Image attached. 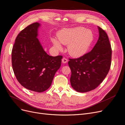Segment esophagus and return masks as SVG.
I'll return each mask as SVG.
<instances>
[{
  "label": "esophagus",
  "mask_w": 125,
  "mask_h": 125,
  "mask_svg": "<svg viewBox=\"0 0 125 125\" xmlns=\"http://www.w3.org/2000/svg\"><path fill=\"white\" fill-rule=\"evenodd\" d=\"M68 62V60L65 58H63L62 59V62L63 63H66Z\"/></svg>",
  "instance_id": "34e87169"
}]
</instances>
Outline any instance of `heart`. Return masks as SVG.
<instances>
[{
	"label": "heart",
	"mask_w": 125,
	"mask_h": 125,
	"mask_svg": "<svg viewBox=\"0 0 125 125\" xmlns=\"http://www.w3.org/2000/svg\"><path fill=\"white\" fill-rule=\"evenodd\" d=\"M58 39L51 38L54 47L59 50L62 49L61 43L67 46L68 53L72 57L79 58L83 56L88 52L94 41V34L90 30L83 27L64 29L58 34Z\"/></svg>",
	"instance_id": "1"
}]
</instances>
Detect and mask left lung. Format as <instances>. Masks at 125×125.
Returning a JSON list of instances; mask_svg holds the SVG:
<instances>
[{
  "label": "left lung",
  "instance_id": "obj_1",
  "mask_svg": "<svg viewBox=\"0 0 125 125\" xmlns=\"http://www.w3.org/2000/svg\"><path fill=\"white\" fill-rule=\"evenodd\" d=\"M99 38L90 52L68 62L72 74L71 84L81 93L96 89L107 76L111 62L112 49L106 32L98 27Z\"/></svg>",
  "mask_w": 125,
  "mask_h": 125
}]
</instances>
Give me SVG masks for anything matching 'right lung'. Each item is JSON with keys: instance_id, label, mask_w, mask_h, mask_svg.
<instances>
[{"instance_id": "obj_1", "label": "right lung", "mask_w": 125, "mask_h": 125, "mask_svg": "<svg viewBox=\"0 0 125 125\" xmlns=\"http://www.w3.org/2000/svg\"><path fill=\"white\" fill-rule=\"evenodd\" d=\"M39 22L21 31L12 51V64L18 81L26 89L43 92L51 86L55 73L61 66L62 56H50L38 39Z\"/></svg>"}]
</instances>
